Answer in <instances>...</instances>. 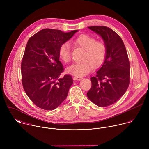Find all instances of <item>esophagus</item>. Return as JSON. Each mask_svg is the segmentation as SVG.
<instances>
[{"mask_svg":"<svg viewBox=\"0 0 149 149\" xmlns=\"http://www.w3.org/2000/svg\"><path fill=\"white\" fill-rule=\"evenodd\" d=\"M74 79L75 80L80 81V80H81V79H82V77H77V76H75V77H74Z\"/></svg>","mask_w":149,"mask_h":149,"instance_id":"obj_1","label":"esophagus"}]
</instances>
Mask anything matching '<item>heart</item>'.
<instances>
[{
    "instance_id": "1",
    "label": "heart",
    "mask_w": 149,
    "mask_h": 149,
    "mask_svg": "<svg viewBox=\"0 0 149 149\" xmlns=\"http://www.w3.org/2000/svg\"><path fill=\"white\" fill-rule=\"evenodd\" d=\"M74 43L85 50L83 62L75 63L67 68V72L75 76L82 77L91 72L95 67L101 65L106 57L107 48L102 41L96 40L90 35L82 34L74 41ZM61 59L65 62L70 61L71 47L68 42L61 45L59 49Z\"/></svg>"
}]
</instances>
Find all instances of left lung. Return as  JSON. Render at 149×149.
<instances>
[{
    "label": "left lung",
    "instance_id": "left-lung-1",
    "mask_svg": "<svg viewBox=\"0 0 149 149\" xmlns=\"http://www.w3.org/2000/svg\"><path fill=\"white\" fill-rule=\"evenodd\" d=\"M88 28L102 38L107 54L95 77L90 78L92 86L87 93L88 98L101 107L116 102L125 93L130 83V62L121 37L104 26Z\"/></svg>",
    "mask_w": 149,
    "mask_h": 149
}]
</instances>
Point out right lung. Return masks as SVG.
I'll return each instance as SVG.
<instances>
[{"mask_svg": "<svg viewBox=\"0 0 149 149\" xmlns=\"http://www.w3.org/2000/svg\"><path fill=\"white\" fill-rule=\"evenodd\" d=\"M78 31L63 32L52 29H42L29 38L21 63L24 89L37 107L53 110L67 98L73 84L59 61V49Z\"/></svg>", "mask_w": 149, "mask_h": 149, "instance_id": "1", "label": "right lung"}]
</instances>
